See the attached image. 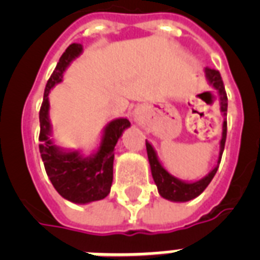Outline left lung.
<instances>
[{
  "label": "left lung",
  "instance_id": "8db88e82",
  "mask_svg": "<svg viewBox=\"0 0 260 260\" xmlns=\"http://www.w3.org/2000/svg\"><path fill=\"white\" fill-rule=\"evenodd\" d=\"M205 73L208 79H209L210 85L217 90L218 98H220V102H221V112L224 113V116H226V109H228V97H226L225 87H224V82H222L220 71L214 70V69H210V67H206ZM225 140H226V118H225V121H224V124H222V138H221V142H220V156H218L217 166L214 167L213 170L210 171L205 178H202L201 181L193 182V183H186V182L179 181V179L174 178L173 175H170V174L167 173V171L162 167V165L159 163L152 146H151L150 143L146 140L147 155H148V160H150L151 173H152V178H154L155 183H156V186H158L159 194H160L163 198H166V200H170V201H178V202L190 201V200L198 197V196H200V194L206 189V186L209 185L210 181L213 179L214 174L217 173L218 165H220V162H221V155H222V151H224V146H225Z\"/></svg>",
  "mask_w": 260,
  "mask_h": 260
}]
</instances>
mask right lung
<instances>
[{"mask_svg":"<svg viewBox=\"0 0 260 260\" xmlns=\"http://www.w3.org/2000/svg\"><path fill=\"white\" fill-rule=\"evenodd\" d=\"M82 51V46L73 43L59 59L54 73L47 81L44 89L39 120V150L42 155L47 175L62 197L75 204H87L105 198L110 191L113 181L114 146L125 128L131 125L128 118H117L109 122L102 138L97 154L91 158H82L78 152H62L52 144L50 139V121H48V93L55 83L62 81L63 71L75 56Z\"/></svg>","mask_w":260,"mask_h":260,"instance_id":"add662e5","label":"right lung"}]
</instances>
